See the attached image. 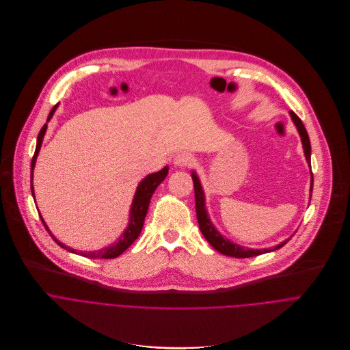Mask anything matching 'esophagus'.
<instances>
[{
  "label": "esophagus",
  "mask_w": 350,
  "mask_h": 350,
  "mask_svg": "<svg viewBox=\"0 0 350 350\" xmlns=\"http://www.w3.org/2000/svg\"><path fill=\"white\" fill-rule=\"evenodd\" d=\"M193 161H194L193 156L187 152H180L174 157V164L178 167H189L193 164Z\"/></svg>",
  "instance_id": "1"
}]
</instances>
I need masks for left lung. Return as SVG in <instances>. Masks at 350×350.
I'll use <instances>...</instances> for the list:
<instances>
[{"label":"left lung","mask_w":350,"mask_h":350,"mask_svg":"<svg viewBox=\"0 0 350 350\" xmlns=\"http://www.w3.org/2000/svg\"><path fill=\"white\" fill-rule=\"evenodd\" d=\"M291 120L295 124L298 133L301 136L302 141V146H304V153H305V159L310 167V141H309V135L306 132V128L304 125V122L301 121V118L294 113L290 111ZM191 178H193V183H194V197H196V214H197V221H198V226L200 230L202 233V236L206 239V241L211 244L217 251H219L224 255H229V256H234V258H251V256H256L260 254H266V252H271L275 251L278 248H282L284 244H287V241L291 239H287L284 241H282L280 244H277L271 248H247L243 247L240 244H236L233 241H230L229 239H226L222 233L218 232V229L214 226L211 218L208 215L206 211V205H205V194H204V189L201 186L200 178L196 174V171H191ZM313 190V175L310 176V193ZM310 202V201H309Z\"/></svg>","instance_id":"8db88e82"}]
</instances>
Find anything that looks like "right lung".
Wrapping results in <instances>:
<instances>
[{
    "label": "right lung",
    "instance_id": "obj_1",
    "mask_svg": "<svg viewBox=\"0 0 350 350\" xmlns=\"http://www.w3.org/2000/svg\"><path fill=\"white\" fill-rule=\"evenodd\" d=\"M59 105V103H57ZM57 105L52 107L48 118H46V122L52 118L55 110L57 109ZM46 128L48 125L44 124V126L41 128L40 133H38V137H37V146H36V152H34V156H33V160H31V194H33V198H36L34 196V187H33V172H34V167H36V160H37V156L40 153V149H41V145H42V141H44V136H45V132H46ZM168 165H165L163 170H160L159 172H153V174H149L148 176H145L141 182H139L137 187H136V191H135V196H133V200H132V204H131V209H129V221H128V226L125 228V230L121 233L120 239L110 244L109 247H105V248H100L98 251H79V250H75L72 247H68L66 244H63L62 241H59L53 234L52 232L49 230V228L46 226L45 221L42 219V217L40 215L45 229L48 230V233L51 234V237L55 240V243L57 245H60L62 248L67 250L68 252H73V254H79L81 256H85V258H91V259H113V258H117L120 256L136 239L137 236L141 234L142 232V228H144V222H145V217L148 214V209H149V204H150V198L154 193V190L157 189V186L167 178L168 175ZM40 214V213H38Z\"/></svg>",
    "mask_w": 350,
    "mask_h": 350
}]
</instances>
